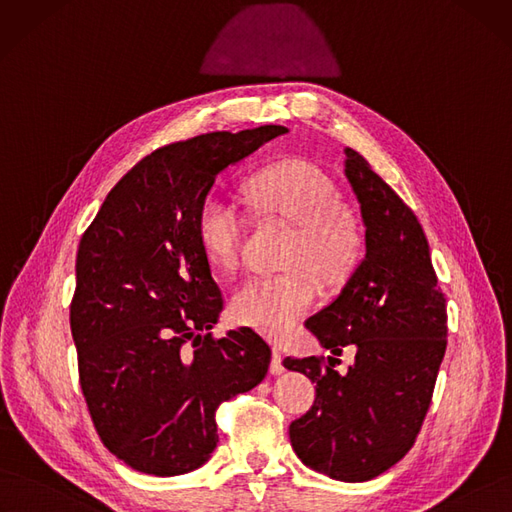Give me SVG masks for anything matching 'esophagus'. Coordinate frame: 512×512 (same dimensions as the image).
Segmentation results:
<instances>
[{
    "mask_svg": "<svg viewBox=\"0 0 512 512\" xmlns=\"http://www.w3.org/2000/svg\"><path fill=\"white\" fill-rule=\"evenodd\" d=\"M270 373H272V375H282V373H285V365H282V352H280V348H276V346H274V350H272Z\"/></svg>",
    "mask_w": 512,
    "mask_h": 512,
    "instance_id": "esophagus-1",
    "label": "esophagus"
}]
</instances>
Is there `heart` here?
Returning <instances> with one entry per match:
<instances>
[{"instance_id": "heart-1", "label": "heart", "mask_w": 512, "mask_h": 512, "mask_svg": "<svg viewBox=\"0 0 512 512\" xmlns=\"http://www.w3.org/2000/svg\"><path fill=\"white\" fill-rule=\"evenodd\" d=\"M249 196L257 211L297 225L282 274L246 278L232 295L238 323L282 337L306 316L320 289L344 282L356 266L358 234L342 211V198L331 177L306 160H285L249 179ZM246 221L238 208L208 198L198 215V240L215 268L230 272L240 263Z\"/></svg>"}]
</instances>
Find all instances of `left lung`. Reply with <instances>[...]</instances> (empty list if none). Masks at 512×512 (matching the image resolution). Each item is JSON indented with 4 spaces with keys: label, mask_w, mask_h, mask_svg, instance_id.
<instances>
[{
    "label": "left lung",
    "mask_w": 512,
    "mask_h": 512,
    "mask_svg": "<svg viewBox=\"0 0 512 512\" xmlns=\"http://www.w3.org/2000/svg\"><path fill=\"white\" fill-rule=\"evenodd\" d=\"M344 154L365 257L306 327L331 354L350 345L357 356L348 374L332 369V356L329 365L316 356L285 358L289 371L316 384L312 409L289 437L312 470L363 483L399 462L418 437L445 356L447 310L418 217L358 151Z\"/></svg>",
    "instance_id": "8db88e82"
}]
</instances>
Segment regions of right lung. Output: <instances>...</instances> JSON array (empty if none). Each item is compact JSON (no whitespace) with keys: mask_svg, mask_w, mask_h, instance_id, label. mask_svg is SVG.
<instances>
[{"mask_svg":"<svg viewBox=\"0 0 512 512\" xmlns=\"http://www.w3.org/2000/svg\"><path fill=\"white\" fill-rule=\"evenodd\" d=\"M289 132H208L166 145L116 183L75 259L71 335L103 445L145 475L200 468L217 447V407L253 390L272 350L249 327L213 339L223 297L198 240L219 173Z\"/></svg>","mask_w":512,"mask_h":512,"instance_id":"1","label":"right lung"}]
</instances>
